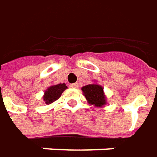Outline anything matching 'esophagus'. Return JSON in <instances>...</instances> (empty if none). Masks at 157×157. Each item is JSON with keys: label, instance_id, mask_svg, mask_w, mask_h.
<instances>
[{"label": "esophagus", "instance_id": "34e87169", "mask_svg": "<svg viewBox=\"0 0 157 157\" xmlns=\"http://www.w3.org/2000/svg\"><path fill=\"white\" fill-rule=\"evenodd\" d=\"M78 87H79L78 83L70 84V88H74V89H76V88H78Z\"/></svg>", "mask_w": 157, "mask_h": 157}]
</instances>
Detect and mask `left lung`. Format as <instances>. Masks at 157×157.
I'll return each mask as SVG.
<instances>
[{
    "label": "left lung",
    "instance_id": "1",
    "mask_svg": "<svg viewBox=\"0 0 157 157\" xmlns=\"http://www.w3.org/2000/svg\"><path fill=\"white\" fill-rule=\"evenodd\" d=\"M84 96L89 104L101 108L107 103L103 88L97 83L89 84L82 88Z\"/></svg>",
    "mask_w": 157,
    "mask_h": 157
}]
</instances>
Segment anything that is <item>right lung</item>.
Wrapping results in <instances>:
<instances>
[{"label": "right lung", "mask_w": 157, "mask_h": 157, "mask_svg": "<svg viewBox=\"0 0 157 157\" xmlns=\"http://www.w3.org/2000/svg\"><path fill=\"white\" fill-rule=\"evenodd\" d=\"M66 89H67V86L65 83L56 84V85H53L49 88H48L43 95V100L45 101V103L50 104L57 99H59L60 96L62 95V92Z\"/></svg>", "instance_id": "right-lung-1"}]
</instances>
